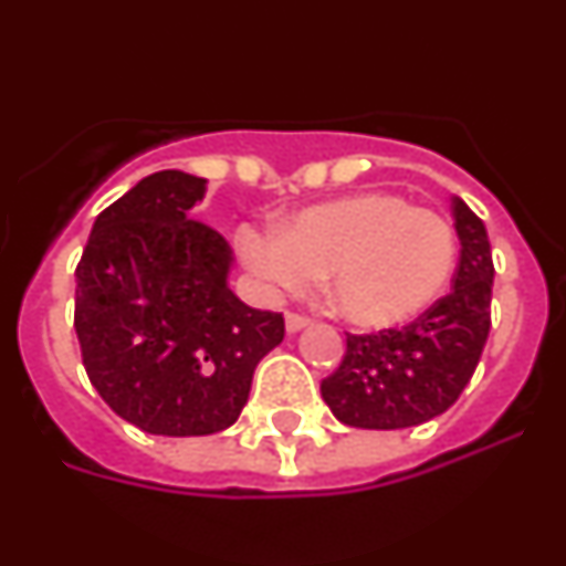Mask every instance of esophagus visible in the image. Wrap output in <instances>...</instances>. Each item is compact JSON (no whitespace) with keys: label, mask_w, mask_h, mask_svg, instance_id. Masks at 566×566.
<instances>
[{"label":"esophagus","mask_w":566,"mask_h":566,"mask_svg":"<svg viewBox=\"0 0 566 566\" xmlns=\"http://www.w3.org/2000/svg\"><path fill=\"white\" fill-rule=\"evenodd\" d=\"M306 326H308V317H306V314H294V312L286 314V332H289V334L303 332V328H306Z\"/></svg>","instance_id":"esophagus-1"}]
</instances>
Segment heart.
Returning a JSON list of instances; mask_svg holds the SVG:
<instances>
[{"label": "heart", "instance_id": "b5f03b06", "mask_svg": "<svg viewBox=\"0 0 566 566\" xmlns=\"http://www.w3.org/2000/svg\"><path fill=\"white\" fill-rule=\"evenodd\" d=\"M238 249L269 294L306 292L326 274L334 312L359 328H394L442 297L457 269L444 214L397 192H357L289 218L280 234L243 229Z\"/></svg>", "mask_w": 566, "mask_h": 566}]
</instances>
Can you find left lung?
<instances>
[{"label": "left lung", "mask_w": 566, "mask_h": 566, "mask_svg": "<svg viewBox=\"0 0 566 566\" xmlns=\"http://www.w3.org/2000/svg\"><path fill=\"white\" fill-rule=\"evenodd\" d=\"M459 266L451 292L411 326L345 334V357L319 394L352 428H413L451 408L476 371L490 332L493 254L488 229L462 198H453Z\"/></svg>", "instance_id": "1"}]
</instances>
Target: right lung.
<instances>
[{
  "instance_id": "obj_1",
  "label": "right lung",
  "mask_w": 566,
  "mask_h": 566,
  "mask_svg": "<svg viewBox=\"0 0 566 566\" xmlns=\"http://www.w3.org/2000/svg\"><path fill=\"white\" fill-rule=\"evenodd\" d=\"M207 178L164 169L109 203L76 266V334L98 397L155 437L238 422L283 314L240 303L232 249L189 209Z\"/></svg>"
}]
</instances>
